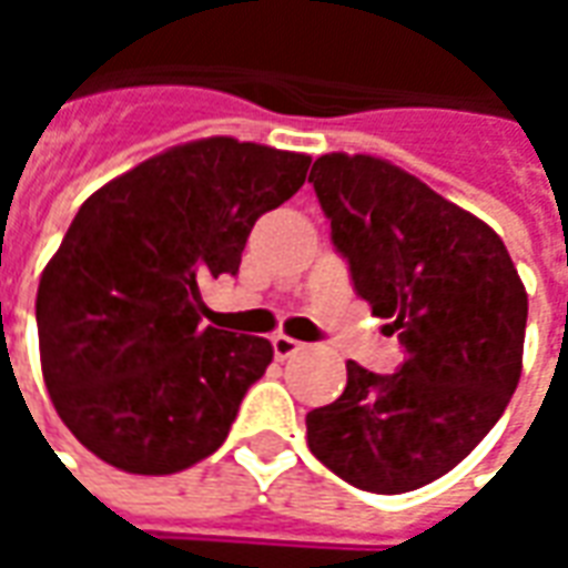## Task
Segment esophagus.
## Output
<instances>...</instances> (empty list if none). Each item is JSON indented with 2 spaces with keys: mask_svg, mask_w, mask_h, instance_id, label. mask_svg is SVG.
<instances>
[{
  "mask_svg": "<svg viewBox=\"0 0 568 568\" xmlns=\"http://www.w3.org/2000/svg\"><path fill=\"white\" fill-rule=\"evenodd\" d=\"M271 344H273V356L276 358H292L295 353H301V349H304V344H301V341H295V337H288V334H276Z\"/></svg>",
  "mask_w": 568,
  "mask_h": 568,
  "instance_id": "34e87169",
  "label": "esophagus"
}]
</instances>
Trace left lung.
I'll list each match as a JSON object with an SVG mask.
<instances>
[{
  "instance_id": "left-lung-1",
  "label": "left lung",
  "mask_w": 568,
  "mask_h": 568,
  "mask_svg": "<svg viewBox=\"0 0 568 568\" xmlns=\"http://www.w3.org/2000/svg\"><path fill=\"white\" fill-rule=\"evenodd\" d=\"M310 182L353 285L398 332L405 362H346V389L307 414L322 465L368 493L426 487L496 426L524 371L526 288L501 236L417 175L332 151Z\"/></svg>"
}]
</instances>
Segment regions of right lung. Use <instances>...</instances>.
I'll use <instances>...</instances> for the list:
<instances>
[{"instance_id": "add662e5", "label": "right lung", "mask_w": 568, "mask_h": 568, "mask_svg": "<svg viewBox=\"0 0 568 568\" xmlns=\"http://www.w3.org/2000/svg\"><path fill=\"white\" fill-rule=\"evenodd\" d=\"M307 170L310 154L210 136L81 203L42 271L36 322L48 395L93 456L175 475L222 447L273 346L200 325V280L240 271L252 224Z\"/></svg>"}]
</instances>
